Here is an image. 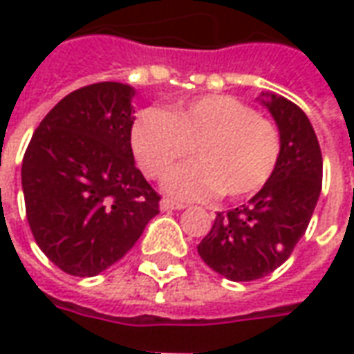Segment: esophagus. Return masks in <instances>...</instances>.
Listing matches in <instances>:
<instances>
[{
  "label": "esophagus",
  "mask_w": 354,
  "mask_h": 354,
  "mask_svg": "<svg viewBox=\"0 0 354 354\" xmlns=\"http://www.w3.org/2000/svg\"><path fill=\"white\" fill-rule=\"evenodd\" d=\"M160 209L162 211H182V209H185V205L184 203L172 201V199H162L160 201Z\"/></svg>",
  "instance_id": "34e87169"
}]
</instances>
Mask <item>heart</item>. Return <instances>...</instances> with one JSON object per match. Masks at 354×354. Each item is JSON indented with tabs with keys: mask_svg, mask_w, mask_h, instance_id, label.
Masks as SVG:
<instances>
[{
	"mask_svg": "<svg viewBox=\"0 0 354 354\" xmlns=\"http://www.w3.org/2000/svg\"><path fill=\"white\" fill-rule=\"evenodd\" d=\"M132 149L145 176L157 180L194 149L197 160L170 170L165 189L182 199L222 194L245 199L274 176L281 136L270 120L230 95H205L165 113L147 109L136 118Z\"/></svg>",
	"mask_w": 354,
	"mask_h": 354,
	"instance_id": "b5f03b06",
	"label": "heart"
}]
</instances>
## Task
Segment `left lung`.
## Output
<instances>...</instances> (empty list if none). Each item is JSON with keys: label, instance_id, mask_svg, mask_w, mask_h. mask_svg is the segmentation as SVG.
<instances>
[{"label": "left lung", "instance_id": "obj_1", "mask_svg": "<svg viewBox=\"0 0 354 354\" xmlns=\"http://www.w3.org/2000/svg\"><path fill=\"white\" fill-rule=\"evenodd\" d=\"M263 95L281 136L276 172L247 205L218 212L197 245L205 264L232 281L259 280L288 261L322 189V153L310 120L286 97Z\"/></svg>", "mask_w": 354, "mask_h": 354}]
</instances>
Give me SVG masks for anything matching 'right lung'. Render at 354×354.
Instances as JSON below:
<instances>
[{
	"mask_svg": "<svg viewBox=\"0 0 354 354\" xmlns=\"http://www.w3.org/2000/svg\"><path fill=\"white\" fill-rule=\"evenodd\" d=\"M134 88L97 82L49 111L22 159L26 218L61 270L91 278L124 257L159 214V194L136 169Z\"/></svg>",
	"mask_w": 354,
	"mask_h": 354,
	"instance_id": "add662e5",
	"label": "right lung"
}]
</instances>
